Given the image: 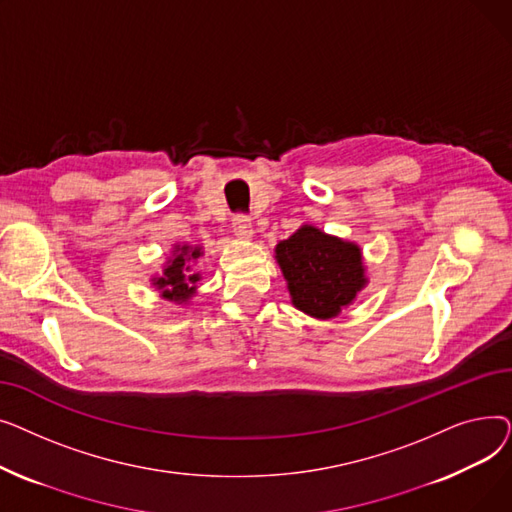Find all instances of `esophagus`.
<instances>
[{
    "label": "esophagus",
    "mask_w": 512,
    "mask_h": 512,
    "mask_svg": "<svg viewBox=\"0 0 512 512\" xmlns=\"http://www.w3.org/2000/svg\"><path fill=\"white\" fill-rule=\"evenodd\" d=\"M232 230L238 238H251L253 236V224L247 215H234Z\"/></svg>",
    "instance_id": "34e87169"
}]
</instances>
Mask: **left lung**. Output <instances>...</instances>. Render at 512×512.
Returning <instances> with one entry per match:
<instances>
[{
	"label": "left lung",
	"instance_id": "1",
	"mask_svg": "<svg viewBox=\"0 0 512 512\" xmlns=\"http://www.w3.org/2000/svg\"><path fill=\"white\" fill-rule=\"evenodd\" d=\"M276 261L292 305L315 319H332L365 288L359 245L305 224L278 242Z\"/></svg>",
	"mask_w": 512,
	"mask_h": 512
}]
</instances>
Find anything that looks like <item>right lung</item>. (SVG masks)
Listing matches in <instances>:
<instances>
[{
	"label": "right lung",
	"instance_id": "add662e5",
	"mask_svg": "<svg viewBox=\"0 0 512 512\" xmlns=\"http://www.w3.org/2000/svg\"><path fill=\"white\" fill-rule=\"evenodd\" d=\"M203 255L201 247L191 245H176L172 257L164 265L161 276L153 278V286L159 290L161 297L174 303H188L197 292V282L201 280L199 274L193 272L191 263Z\"/></svg>",
	"mask_w": 512,
	"mask_h": 512
}]
</instances>
